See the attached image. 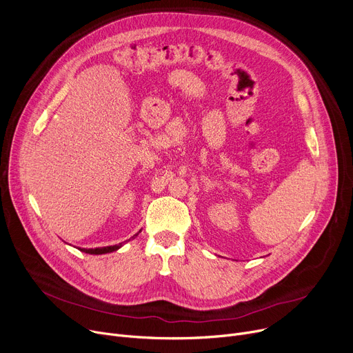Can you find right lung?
Segmentation results:
<instances>
[{"label": "right lung", "mask_w": 353, "mask_h": 353, "mask_svg": "<svg viewBox=\"0 0 353 353\" xmlns=\"http://www.w3.org/2000/svg\"><path fill=\"white\" fill-rule=\"evenodd\" d=\"M141 232V230H140ZM139 234V233H137ZM137 234H134V236H137ZM134 236H133V239H134ZM123 246V243H119V245H114V246H105V248H96V249H80L81 252H84V253H88V254H104V253H111V252H114V250H117V249H120Z\"/></svg>", "instance_id": "obj_1"}]
</instances>
